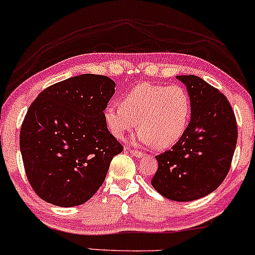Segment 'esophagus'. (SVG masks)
Instances as JSON below:
<instances>
[{"instance_id":"34e87169","label":"esophagus","mask_w":255,"mask_h":255,"mask_svg":"<svg viewBox=\"0 0 255 255\" xmlns=\"http://www.w3.org/2000/svg\"><path fill=\"white\" fill-rule=\"evenodd\" d=\"M130 153L132 154L133 156H136V158H142V156H144V153L141 150H136V149H131Z\"/></svg>"}]
</instances>
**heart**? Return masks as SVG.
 Masks as SVG:
<instances>
[{
  "instance_id": "1",
  "label": "heart",
  "mask_w": 255,
  "mask_h": 255,
  "mask_svg": "<svg viewBox=\"0 0 255 255\" xmlns=\"http://www.w3.org/2000/svg\"><path fill=\"white\" fill-rule=\"evenodd\" d=\"M104 118L117 138L137 125V142L166 149L176 144L189 127L191 100L181 85L141 83L123 96L122 105H108Z\"/></svg>"
}]
</instances>
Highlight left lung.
<instances>
[{"instance_id":"left-lung-1","label":"left lung","mask_w":255,"mask_h":255,"mask_svg":"<svg viewBox=\"0 0 255 255\" xmlns=\"http://www.w3.org/2000/svg\"><path fill=\"white\" fill-rule=\"evenodd\" d=\"M191 100L189 127L172 149L156 155L154 189L173 201L211 194L230 170L237 142L235 114L228 99L200 77L177 76Z\"/></svg>"}]
</instances>
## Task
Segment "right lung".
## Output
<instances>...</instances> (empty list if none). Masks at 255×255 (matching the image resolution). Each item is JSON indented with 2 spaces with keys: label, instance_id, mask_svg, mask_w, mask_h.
<instances>
[{
  "label": "right lung",
  "instance_id": "right-lung-1",
  "mask_svg": "<svg viewBox=\"0 0 255 255\" xmlns=\"http://www.w3.org/2000/svg\"><path fill=\"white\" fill-rule=\"evenodd\" d=\"M116 83L81 74L36 97L20 128V151L35 193L60 207L87 202L104 183L123 145L108 131L104 111Z\"/></svg>",
  "mask_w": 255,
  "mask_h": 255
}]
</instances>
